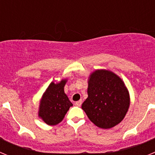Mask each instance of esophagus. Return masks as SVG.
I'll list each match as a JSON object with an SVG mask.
<instances>
[{"mask_svg":"<svg viewBox=\"0 0 155 155\" xmlns=\"http://www.w3.org/2000/svg\"><path fill=\"white\" fill-rule=\"evenodd\" d=\"M81 104H82V100H79V101L75 102V105H77V106H81Z\"/></svg>","mask_w":155,"mask_h":155,"instance_id":"34e87169","label":"esophagus"}]
</instances>
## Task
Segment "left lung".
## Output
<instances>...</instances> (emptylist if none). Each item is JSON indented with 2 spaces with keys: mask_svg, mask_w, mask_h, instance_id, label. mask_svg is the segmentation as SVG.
<instances>
[{
  "mask_svg": "<svg viewBox=\"0 0 155 155\" xmlns=\"http://www.w3.org/2000/svg\"><path fill=\"white\" fill-rule=\"evenodd\" d=\"M87 98L81 105L88 119L102 129H110L124 120L130 105L125 83L113 71L98 69L87 78Z\"/></svg>",
  "mask_w": 155,
  "mask_h": 155,
  "instance_id": "obj_1",
  "label": "left lung"
}]
</instances>
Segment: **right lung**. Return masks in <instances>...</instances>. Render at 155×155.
Listing matches in <instances>:
<instances>
[{
    "instance_id": "1",
    "label": "right lung",
    "mask_w": 155,
    "mask_h": 155,
    "mask_svg": "<svg viewBox=\"0 0 155 155\" xmlns=\"http://www.w3.org/2000/svg\"><path fill=\"white\" fill-rule=\"evenodd\" d=\"M68 78L52 81L39 100L38 116L49 126L60 124L70 107L73 105L64 92Z\"/></svg>"
}]
</instances>
